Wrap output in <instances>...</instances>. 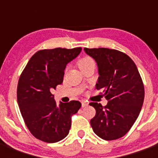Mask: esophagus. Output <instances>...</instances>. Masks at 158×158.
<instances>
[{
  "mask_svg": "<svg viewBox=\"0 0 158 158\" xmlns=\"http://www.w3.org/2000/svg\"><path fill=\"white\" fill-rule=\"evenodd\" d=\"M89 105V102H88L87 101H82V106H83V107H84V106H87Z\"/></svg>",
  "mask_w": 158,
  "mask_h": 158,
  "instance_id": "34e87169",
  "label": "esophagus"
}]
</instances>
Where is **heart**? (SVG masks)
I'll list each match as a JSON object with an SVG mask.
<instances>
[{
	"label": "heart",
	"mask_w": 158,
	"mask_h": 158,
	"mask_svg": "<svg viewBox=\"0 0 158 158\" xmlns=\"http://www.w3.org/2000/svg\"><path fill=\"white\" fill-rule=\"evenodd\" d=\"M92 62H94V60L92 59L91 57L84 56L83 57V58H81V59L78 61V65H79V69H80V68H82V67L84 66V65H87V64H90Z\"/></svg>",
	"instance_id": "heart-1"
}]
</instances>
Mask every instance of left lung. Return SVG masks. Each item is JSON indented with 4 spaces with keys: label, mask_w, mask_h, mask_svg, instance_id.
I'll use <instances>...</instances> for the list:
<instances>
[{
    "label": "left lung",
    "mask_w": 158,
    "mask_h": 158,
    "mask_svg": "<svg viewBox=\"0 0 158 158\" xmlns=\"http://www.w3.org/2000/svg\"><path fill=\"white\" fill-rule=\"evenodd\" d=\"M98 68L97 89H102L107 104L89 105L96 110L90 124L94 132L105 140L123 137L139 115L144 99V87L136 64L120 51L109 48H84Z\"/></svg>",
    "instance_id": "obj_1"
}]
</instances>
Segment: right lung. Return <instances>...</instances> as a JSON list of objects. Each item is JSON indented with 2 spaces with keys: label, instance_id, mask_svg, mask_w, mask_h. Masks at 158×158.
I'll list each match as a JSON object with an SVG mask.
<instances>
[{
  "label": "right lung",
  "instance_id": "1",
  "mask_svg": "<svg viewBox=\"0 0 158 158\" xmlns=\"http://www.w3.org/2000/svg\"><path fill=\"white\" fill-rule=\"evenodd\" d=\"M81 48L38 51L22 72L17 88L21 115L31 134L46 143H56L66 137L71 116L81 107L79 101L57 105L52 89L62 84L66 64L81 52Z\"/></svg>",
  "mask_w": 158,
  "mask_h": 158
}]
</instances>
